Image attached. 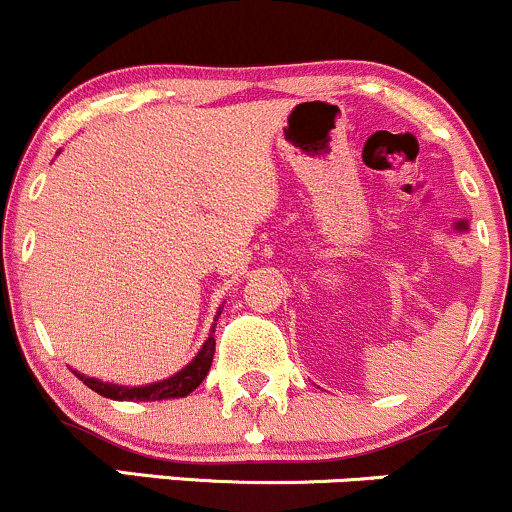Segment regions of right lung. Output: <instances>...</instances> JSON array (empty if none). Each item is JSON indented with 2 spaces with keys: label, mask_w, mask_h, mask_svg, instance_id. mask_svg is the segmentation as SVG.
Here are the masks:
<instances>
[{
  "label": "right lung",
  "mask_w": 512,
  "mask_h": 512,
  "mask_svg": "<svg viewBox=\"0 0 512 512\" xmlns=\"http://www.w3.org/2000/svg\"><path fill=\"white\" fill-rule=\"evenodd\" d=\"M220 311H223V306L218 309V316H220ZM213 333H215V324H213L211 333H208L206 343H203V348L198 351L196 358H193L191 363L186 365V368H181L179 373L171 375V378H166V380H159V383L142 385V387H122V385L102 383V380H98V378H88V375L78 373V370H73V373L78 375V378L83 380V383L88 385L90 390H95L102 397H110V400L157 402V400H171V397H186L188 392H193L198 385L203 383V378H206L208 370H211L213 353H215Z\"/></svg>",
  "instance_id": "add662e5"
}]
</instances>
